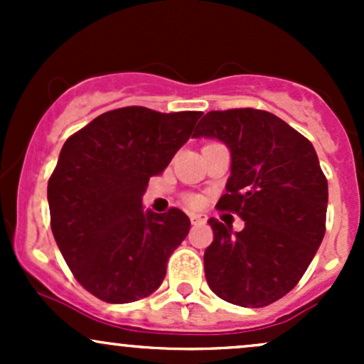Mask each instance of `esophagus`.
<instances>
[{"mask_svg":"<svg viewBox=\"0 0 364 364\" xmlns=\"http://www.w3.org/2000/svg\"><path fill=\"white\" fill-rule=\"evenodd\" d=\"M190 220H191V224H203V223H207V215L205 214H190Z\"/></svg>","mask_w":364,"mask_h":364,"instance_id":"34e87169","label":"esophagus"}]
</instances>
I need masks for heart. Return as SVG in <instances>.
<instances>
[{
    "instance_id": "heart-1",
    "label": "heart",
    "mask_w": 364,
    "mask_h": 364,
    "mask_svg": "<svg viewBox=\"0 0 364 364\" xmlns=\"http://www.w3.org/2000/svg\"><path fill=\"white\" fill-rule=\"evenodd\" d=\"M190 202H191V203H193V205H196V203H198V198H191V200H190Z\"/></svg>"
}]
</instances>
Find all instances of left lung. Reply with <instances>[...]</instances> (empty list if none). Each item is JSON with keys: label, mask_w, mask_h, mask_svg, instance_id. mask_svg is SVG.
<instances>
[{"label": "left lung", "mask_w": 364, "mask_h": 364, "mask_svg": "<svg viewBox=\"0 0 364 364\" xmlns=\"http://www.w3.org/2000/svg\"><path fill=\"white\" fill-rule=\"evenodd\" d=\"M193 136L229 149L231 176L217 207L245 220L235 232L208 219V286L237 306L277 301L306 272L325 235L328 186L311 141L272 112L250 107L207 112Z\"/></svg>", "instance_id": "left-lung-1"}]
</instances>
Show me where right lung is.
Segmentation results:
<instances>
[{
  "instance_id": "1",
  "label": "right lung",
  "mask_w": 364,
  "mask_h": 364,
  "mask_svg": "<svg viewBox=\"0 0 364 364\" xmlns=\"http://www.w3.org/2000/svg\"><path fill=\"white\" fill-rule=\"evenodd\" d=\"M202 114L121 107L97 116L63 145L48 183L51 229L70 270L95 298L139 301L164 281L190 219L179 208L144 210L141 196Z\"/></svg>"
}]
</instances>
